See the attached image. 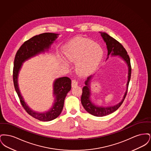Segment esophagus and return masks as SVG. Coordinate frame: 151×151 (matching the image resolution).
Segmentation results:
<instances>
[{
	"mask_svg": "<svg viewBox=\"0 0 151 151\" xmlns=\"http://www.w3.org/2000/svg\"><path fill=\"white\" fill-rule=\"evenodd\" d=\"M78 81L76 80H72V87H75V86H78Z\"/></svg>",
	"mask_w": 151,
	"mask_h": 151,
	"instance_id": "34e87169",
	"label": "esophagus"
}]
</instances>
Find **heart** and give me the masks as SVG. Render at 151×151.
Masks as SVG:
<instances>
[{
  "label": "heart",
  "mask_w": 151,
  "mask_h": 151,
  "mask_svg": "<svg viewBox=\"0 0 151 151\" xmlns=\"http://www.w3.org/2000/svg\"><path fill=\"white\" fill-rule=\"evenodd\" d=\"M66 58L76 63V70L83 75L89 74L98 67L104 52L100 45L88 39L77 40L67 44L64 48Z\"/></svg>",
  "instance_id": "b5f03b06"
}]
</instances>
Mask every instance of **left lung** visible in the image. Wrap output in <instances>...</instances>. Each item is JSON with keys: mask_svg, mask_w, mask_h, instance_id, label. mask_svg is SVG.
I'll list each match as a JSON object with an SVG mask.
<instances>
[{"mask_svg": "<svg viewBox=\"0 0 151 151\" xmlns=\"http://www.w3.org/2000/svg\"><path fill=\"white\" fill-rule=\"evenodd\" d=\"M99 33H100L101 36L106 45L108 50V57L106 58V60L109 58V56H118V57L121 58L126 63L128 67V80L126 84V92L121 101L114 105L103 106L96 105V104L93 102L91 99L92 94L91 90V83L92 81V79H93V75H91L88 76L84 82L86 85L83 88V93L81 97V102L83 107L87 112L92 115L96 116H104L113 113L122 105L127 95L128 86L131 79V67L129 56L127 54V52L126 49L122 46V44L105 32H100Z\"/></svg>", "mask_w": 151, "mask_h": 151, "instance_id": "left-lung-1", "label": "left lung"}]
</instances>
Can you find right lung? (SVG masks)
<instances>
[{"label":"right lung","mask_w":151,"mask_h":151,"mask_svg":"<svg viewBox=\"0 0 151 151\" xmlns=\"http://www.w3.org/2000/svg\"><path fill=\"white\" fill-rule=\"evenodd\" d=\"M59 34L45 33L34 36L22 45L16 52L14 58L13 71V80L14 88L23 108L33 118L41 121H50L57 118L60 114L64 105V101L67 94L71 89V80L67 77L59 78L53 82V96L54 100L51 108L44 112H38L29 107L20 92L18 78L23 63L41 53L49 51L51 46L57 38Z\"/></svg>","instance_id":"right-lung-1"}]
</instances>
